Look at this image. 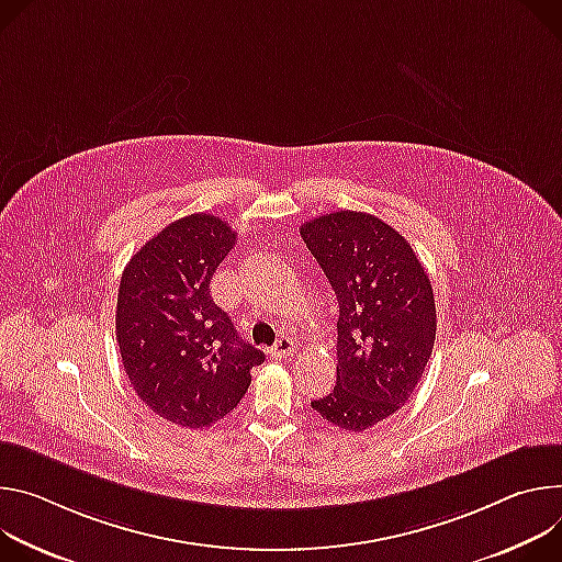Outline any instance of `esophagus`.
Masks as SVG:
<instances>
[{
	"instance_id": "34e87169",
	"label": "esophagus",
	"mask_w": 562,
	"mask_h": 562,
	"mask_svg": "<svg viewBox=\"0 0 562 562\" xmlns=\"http://www.w3.org/2000/svg\"><path fill=\"white\" fill-rule=\"evenodd\" d=\"M294 350H296L294 341L290 337H281V339H277V344H274V348L270 352H272L274 359H288V357L294 355Z\"/></svg>"
}]
</instances>
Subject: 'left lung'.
<instances>
[{
  "label": "left lung",
  "mask_w": 562,
  "mask_h": 562,
  "mask_svg": "<svg viewBox=\"0 0 562 562\" xmlns=\"http://www.w3.org/2000/svg\"><path fill=\"white\" fill-rule=\"evenodd\" d=\"M339 301L337 386L310 402L333 426L361 432L413 395L435 344V299L411 243L382 218L333 212L301 225Z\"/></svg>",
  "instance_id": "left-lung-1"
}]
</instances>
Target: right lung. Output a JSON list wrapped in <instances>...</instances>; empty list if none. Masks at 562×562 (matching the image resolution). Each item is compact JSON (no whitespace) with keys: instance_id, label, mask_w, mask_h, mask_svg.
<instances>
[{"instance_id":"1","label":"right lung","mask_w":562,"mask_h":562,"mask_svg":"<svg viewBox=\"0 0 562 562\" xmlns=\"http://www.w3.org/2000/svg\"><path fill=\"white\" fill-rule=\"evenodd\" d=\"M212 214L169 223L122 272L115 339L138 397L162 419L205 428L243 400L266 355L238 339L210 281L236 243Z\"/></svg>"}]
</instances>
